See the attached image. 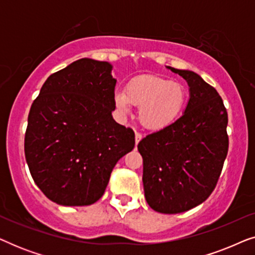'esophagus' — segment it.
Listing matches in <instances>:
<instances>
[{
	"label": "esophagus",
	"mask_w": 255,
	"mask_h": 255,
	"mask_svg": "<svg viewBox=\"0 0 255 255\" xmlns=\"http://www.w3.org/2000/svg\"><path fill=\"white\" fill-rule=\"evenodd\" d=\"M141 138H142V134L139 133V132H135V145L139 144V141L141 140Z\"/></svg>",
	"instance_id": "esophagus-1"
}]
</instances>
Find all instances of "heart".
<instances>
[{"instance_id": "heart-1", "label": "heart", "mask_w": 255, "mask_h": 255, "mask_svg": "<svg viewBox=\"0 0 255 255\" xmlns=\"http://www.w3.org/2000/svg\"><path fill=\"white\" fill-rule=\"evenodd\" d=\"M187 99L186 88L179 82L158 75H140L115 94V104L121 113L128 114L131 104L139 108V122L152 131L162 130L180 116Z\"/></svg>"}]
</instances>
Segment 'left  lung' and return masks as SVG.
<instances>
[{
  "label": "left lung",
  "mask_w": 255,
  "mask_h": 255,
  "mask_svg": "<svg viewBox=\"0 0 255 255\" xmlns=\"http://www.w3.org/2000/svg\"><path fill=\"white\" fill-rule=\"evenodd\" d=\"M186 80L189 101L168 127L138 144L145 198L153 210L180 214L214 191L228 155V113L214 87L195 72L168 67Z\"/></svg>",
  "instance_id": "8db88e82"
}]
</instances>
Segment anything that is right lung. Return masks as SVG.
<instances>
[{
  "instance_id": "1",
  "label": "right lung",
  "mask_w": 255,
  "mask_h": 255,
  "mask_svg": "<svg viewBox=\"0 0 255 255\" xmlns=\"http://www.w3.org/2000/svg\"><path fill=\"white\" fill-rule=\"evenodd\" d=\"M107 61L82 58L53 73L31 106L24 151L45 196L67 207L99 201L134 132L115 122L116 79Z\"/></svg>"
}]
</instances>
